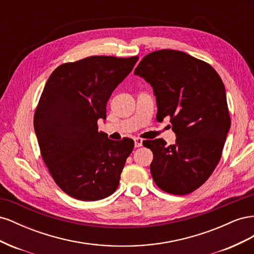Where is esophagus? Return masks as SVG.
<instances>
[{
	"label": "esophagus",
	"mask_w": 254,
	"mask_h": 254,
	"mask_svg": "<svg viewBox=\"0 0 254 254\" xmlns=\"http://www.w3.org/2000/svg\"><path fill=\"white\" fill-rule=\"evenodd\" d=\"M143 145V140L140 139V137H134V146L135 147H141Z\"/></svg>",
	"instance_id": "obj_1"
}]
</instances>
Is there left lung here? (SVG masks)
I'll return each instance as SVG.
<instances>
[{
	"mask_svg": "<svg viewBox=\"0 0 254 254\" xmlns=\"http://www.w3.org/2000/svg\"><path fill=\"white\" fill-rule=\"evenodd\" d=\"M134 74L153 89L157 120L170 117L176 144L143 142L153 159L150 173L166 193L187 195L209 179L221 158L231 120L220 76L202 60L180 51L146 55Z\"/></svg>",
	"mask_w": 254,
	"mask_h": 254,
	"instance_id": "obj_1",
	"label": "left lung"
}]
</instances>
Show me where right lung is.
Returning <instances> with one entry per match:
<instances>
[{
  "label": "right lung",
  "mask_w": 254,
  "mask_h": 254,
  "mask_svg": "<svg viewBox=\"0 0 254 254\" xmlns=\"http://www.w3.org/2000/svg\"><path fill=\"white\" fill-rule=\"evenodd\" d=\"M139 57L91 56L55 68L35 111L40 152L54 181L65 194L95 201L117 190L134 142L112 141L98 131L112 92Z\"/></svg>",
  "instance_id": "1"
}]
</instances>
